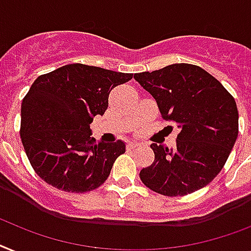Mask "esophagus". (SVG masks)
I'll use <instances>...</instances> for the list:
<instances>
[{"instance_id": "esophagus-1", "label": "esophagus", "mask_w": 251, "mask_h": 251, "mask_svg": "<svg viewBox=\"0 0 251 251\" xmlns=\"http://www.w3.org/2000/svg\"><path fill=\"white\" fill-rule=\"evenodd\" d=\"M136 147H139V144L135 143V142H130V143L126 146V150L131 151V150H134V148H136Z\"/></svg>"}]
</instances>
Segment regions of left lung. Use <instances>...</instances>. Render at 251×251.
I'll use <instances>...</instances> for the list:
<instances>
[{"instance_id":"8db88e82","label":"left lung","mask_w":251,"mask_h":251,"mask_svg":"<svg viewBox=\"0 0 251 251\" xmlns=\"http://www.w3.org/2000/svg\"><path fill=\"white\" fill-rule=\"evenodd\" d=\"M156 99L161 116L180 130L174 148L151 144L153 164L139 173L146 187L164 196H185L207 185L223 166L238 135L236 101L199 66L179 63L134 75Z\"/></svg>"}]
</instances>
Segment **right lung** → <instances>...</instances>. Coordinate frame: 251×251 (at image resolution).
<instances>
[{"mask_svg": "<svg viewBox=\"0 0 251 251\" xmlns=\"http://www.w3.org/2000/svg\"><path fill=\"white\" fill-rule=\"evenodd\" d=\"M132 78L121 73L68 64L41 75L22 103L20 138L36 174L55 188L83 193L100 187L125 143H97L90 124L103 116L113 87Z\"/></svg>", "mask_w": 251, "mask_h": 251, "instance_id": "add662e5", "label": "right lung"}]
</instances>
